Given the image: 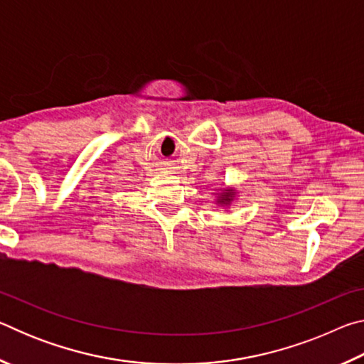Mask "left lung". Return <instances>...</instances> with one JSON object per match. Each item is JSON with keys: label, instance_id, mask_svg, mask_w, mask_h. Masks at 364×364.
Here are the masks:
<instances>
[{"label": "left lung", "instance_id": "1", "mask_svg": "<svg viewBox=\"0 0 364 364\" xmlns=\"http://www.w3.org/2000/svg\"><path fill=\"white\" fill-rule=\"evenodd\" d=\"M230 197H231V194H230V193H226V194H225V197H221V200H220V202H228V200H230Z\"/></svg>", "mask_w": 364, "mask_h": 364}]
</instances>
